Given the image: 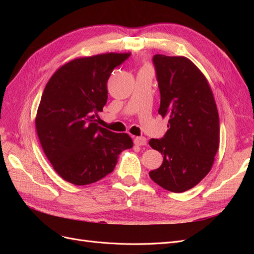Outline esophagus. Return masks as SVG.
I'll return each instance as SVG.
<instances>
[{
  "label": "esophagus",
  "mask_w": 254,
  "mask_h": 254,
  "mask_svg": "<svg viewBox=\"0 0 254 254\" xmlns=\"http://www.w3.org/2000/svg\"><path fill=\"white\" fill-rule=\"evenodd\" d=\"M134 144L137 146H144L147 145V140L144 136H136L134 137Z\"/></svg>",
  "instance_id": "34e87169"
}]
</instances>
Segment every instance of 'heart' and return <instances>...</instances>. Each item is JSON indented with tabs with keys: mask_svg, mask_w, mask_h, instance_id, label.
<instances>
[{
	"mask_svg": "<svg viewBox=\"0 0 254 254\" xmlns=\"http://www.w3.org/2000/svg\"><path fill=\"white\" fill-rule=\"evenodd\" d=\"M147 66H149V65H147V64H145L143 67H147Z\"/></svg>",
	"mask_w": 254,
	"mask_h": 254,
	"instance_id": "1",
	"label": "heart"
}]
</instances>
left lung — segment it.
Instances as JSON below:
<instances>
[{"label": "left lung", "instance_id": "8db88e82", "mask_svg": "<svg viewBox=\"0 0 254 254\" xmlns=\"http://www.w3.org/2000/svg\"><path fill=\"white\" fill-rule=\"evenodd\" d=\"M161 95L159 114L168 118L162 139L150 147L163 155V163L149 172L161 188L182 193L200 182L211 171L219 147V118L210 83L184 56L155 55Z\"/></svg>", "mask_w": 254, "mask_h": 254}]
</instances>
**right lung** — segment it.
<instances>
[{"label": "right lung", "mask_w": 254, "mask_h": 254, "mask_svg": "<svg viewBox=\"0 0 254 254\" xmlns=\"http://www.w3.org/2000/svg\"><path fill=\"white\" fill-rule=\"evenodd\" d=\"M130 53L78 57L52 75L38 107L35 125L54 170L75 186H87L112 173L120 153L131 148L127 133L98 126L97 112L108 98L107 81Z\"/></svg>", "instance_id": "1"}]
</instances>
